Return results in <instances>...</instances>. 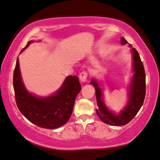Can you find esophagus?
Instances as JSON below:
<instances>
[{
  "label": "esophagus",
  "mask_w": 160,
  "mask_h": 160,
  "mask_svg": "<svg viewBox=\"0 0 160 160\" xmlns=\"http://www.w3.org/2000/svg\"><path fill=\"white\" fill-rule=\"evenodd\" d=\"M88 78V73L85 71H83V72L80 74V80L81 82H86Z\"/></svg>",
  "instance_id": "34e87169"
}]
</instances>
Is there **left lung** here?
<instances>
[{
    "mask_svg": "<svg viewBox=\"0 0 160 160\" xmlns=\"http://www.w3.org/2000/svg\"><path fill=\"white\" fill-rule=\"evenodd\" d=\"M127 41L122 37L121 44L124 45ZM131 47V52L133 57V72L128 91V99L126 106L119 113L116 114L111 111L106 106L103 101V90L95 78H92L90 84L93 85L95 89V95L98 108L96 109L97 115L103 122L111 126H123L127 124L132 120L133 117L142 106L146 94V75L144 65L140 59L139 54L136 49L128 44Z\"/></svg>",
    "mask_w": 160,
    "mask_h": 160,
    "instance_id": "left-lung-1",
    "label": "left lung"
}]
</instances>
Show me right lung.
<instances>
[{"mask_svg": "<svg viewBox=\"0 0 160 160\" xmlns=\"http://www.w3.org/2000/svg\"><path fill=\"white\" fill-rule=\"evenodd\" d=\"M34 41H29L22 52ZM13 88L18 108L32 123L41 128L54 129L65 125L70 119L81 85L77 76H68L53 95L37 96L26 88L21 78L17 58L13 72Z\"/></svg>", "mask_w": 160, "mask_h": 160, "instance_id": "add662e5", "label": "right lung"}]
</instances>
